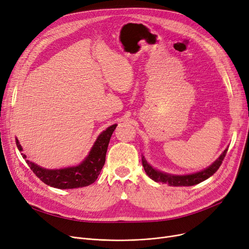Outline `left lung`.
I'll use <instances>...</instances> for the list:
<instances>
[{
    "instance_id": "1",
    "label": "left lung",
    "mask_w": 249,
    "mask_h": 249,
    "mask_svg": "<svg viewBox=\"0 0 249 249\" xmlns=\"http://www.w3.org/2000/svg\"><path fill=\"white\" fill-rule=\"evenodd\" d=\"M227 151H228V147L223 151V153L219 156V158H217L216 161L213 162L210 166H208L204 170H200L198 172L191 173V174L179 175V174H170L167 172L160 171L156 168H154L150 163H148L144 155H142V164H143V167L145 169L146 174L154 181L167 183L170 186H192L208 179L209 177H211L213 174H214L221 166L222 161L224 160L225 156H226Z\"/></svg>"
}]
</instances>
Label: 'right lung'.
<instances>
[{"label":"right lung","instance_id":"1","mask_svg":"<svg viewBox=\"0 0 249 249\" xmlns=\"http://www.w3.org/2000/svg\"><path fill=\"white\" fill-rule=\"evenodd\" d=\"M116 124L108 126L103 131L94 142V144L86 158L76 166H69L58 169H47L29 160L26 163L30 169L38 178L45 184L60 189H71L84 187L92 184L97 179L98 175L105 163V156L112 133L116 127ZM16 145L20 152L23 151L18 139L16 138ZM23 158L26 155L22 154Z\"/></svg>","mask_w":249,"mask_h":249}]
</instances>
